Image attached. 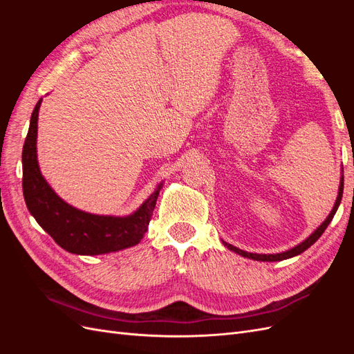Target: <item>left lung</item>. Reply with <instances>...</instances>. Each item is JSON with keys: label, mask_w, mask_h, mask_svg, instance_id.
<instances>
[{"label": "left lung", "mask_w": 354, "mask_h": 354, "mask_svg": "<svg viewBox=\"0 0 354 354\" xmlns=\"http://www.w3.org/2000/svg\"><path fill=\"white\" fill-rule=\"evenodd\" d=\"M342 189H344V177H341L339 192H338V196H337V201H335V205H334V208H332V211H330V214L328 216V218H326L322 224H320V226H319L312 234H310V236H308L304 242H301L299 245L294 246L292 250L281 252V254H252V252L242 251V250L236 248V246H233V245H230V243H226V242H223V243L226 245L229 250L234 251L236 254H241V255L246 257V259H252V260H257V261H281V260L291 259V257H295V255H298V254L304 252V251H306L307 248H310V246H312L320 236H322V233L326 230L328 224L330 223L332 218H334L335 212H337V209H338V207H339V202H341V198H342Z\"/></svg>", "instance_id": "left-lung-1"}]
</instances>
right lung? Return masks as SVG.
I'll return each instance as SVG.
<instances>
[{
    "mask_svg": "<svg viewBox=\"0 0 354 354\" xmlns=\"http://www.w3.org/2000/svg\"><path fill=\"white\" fill-rule=\"evenodd\" d=\"M39 104L41 99L30 115L22 152V186L29 212L59 246L72 254L99 255L137 245L147 232L162 185H159L143 205L128 217L94 216L68 205L39 173L37 160Z\"/></svg>",
    "mask_w": 354,
    "mask_h": 354,
    "instance_id": "obj_1",
    "label": "right lung"
}]
</instances>
